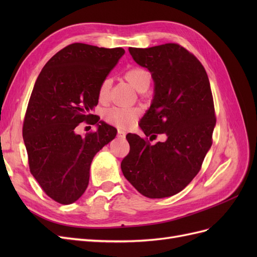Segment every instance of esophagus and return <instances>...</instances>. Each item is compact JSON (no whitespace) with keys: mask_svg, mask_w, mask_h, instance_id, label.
<instances>
[{"mask_svg":"<svg viewBox=\"0 0 257 257\" xmlns=\"http://www.w3.org/2000/svg\"><path fill=\"white\" fill-rule=\"evenodd\" d=\"M118 136L121 137V138H124V137L126 136V133H125V132H124V131L119 130V131H118Z\"/></svg>","mask_w":257,"mask_h":257,"instance_id":"34e87169","label":"esophagus"}]
</instances>
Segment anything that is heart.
Listing matches in <instances>:
<instances>
[{
	"label": "heart",
	"instance_id": "b5f03b06",
	"mask_svg": "<svg viewBox=\"0 0 257 257\" xmlns=\"http://www.w3.org/2000/svg\"><path fill=\"white\" fill-rule=\"evenodd\" d=\"M124 79H125L132 87L135 88L139 92H145L149 88L152 75L147 68L141 66H133L128 68L127 71L123 74ZM112 80L107 77L98 87V99L104 103L109 97V93L111 89ZM141 115V110L138 108H124V107H112L104 112V120L111 124L113 126L119 128H128L137 121Z\"/></svg>",
	"mask_w": 257,
	"mask_h": 257
}]
</instances>
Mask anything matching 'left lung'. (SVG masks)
<instances>
[{
	"mask_svg": "<svg viewBox=\"0 0 257 257\" xmlns=\"http://www.w3.org/2000/svg\"><path fill=\"white\" fill-rule=\"evenodd\" d=\"M128 50L151 72L155 92L139 124L146 137L126 135L130 152L121 162L122 173L146 197L173 196L199 173L212 145L216 118L208 75L179 44ZM158 134H166L168 141L151 145Z\"/></svg>",
	"mask_w": 257,
	"mask_h": 257,
	"instance_id": "8db88e82",
	"label": "left lung"
}]
</instances>
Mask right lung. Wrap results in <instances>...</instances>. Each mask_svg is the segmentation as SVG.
<instances>
[{
    "instance_id": "right-lung-1",
    "label": "right lung",
    "mask_w": 257,
    "mask_h": 257,
    "mask_svg": "<svg viewBox=\"0 0 257 257\" xmlns=\"http://www.w3.org/2000/svg\"><path fill=\"white\" fill-rule=\"evenodd\" d=\"M123 48L74 43L61 49L38 75L23 120L22 136L30 172L51 199L68 205L87 190L94 155L115 137L116 130L92 110L98 87L124 54ZM81 121L95 132L75 134Z\"/></svg>"
}]
</instances>
